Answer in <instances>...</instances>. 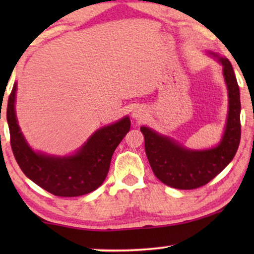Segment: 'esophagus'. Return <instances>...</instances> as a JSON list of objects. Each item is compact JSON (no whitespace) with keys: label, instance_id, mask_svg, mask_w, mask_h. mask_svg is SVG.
<instances>
[{"label":"esophagus","instance_id":"esophagus-1","mask_svg":"<svg viewBox=\"0 0 254 254\" xmlns=\"http://www.w3.org/2000/svg\"><path fill=\"white\" fill-rule=\"evenodd\" d=\"M133 116H134V118H136V119H138V120H141L142 118H144L143 111H142L141 109H136V110H135L134 113H133Z\"/></svg>","mask_w":254,"mask_h":254}]
</instances>
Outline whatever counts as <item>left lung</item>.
I'll use <instances>...</instances> for the list:
<instances>
[{
  "label": "left lung",
  "mask_w": 254,
  "mask_h": 254,
  "mask_svg": "<svg viewBox=\"0 0 254 254\" xmlns=\"http://www.w3.org/2000/svg\"><path fill=\"white\" fill-rule=\"evenodd\" d=\"M217 57V55H216ZM229 92V114L223 138L216 148L193 151L162 136L147 127H141L144 148L155 176L163 184L178 190H194L214 179L235 157L241 142V97L230 61L218 58Z\"/></svg>",
  "instance_id": "8db88e82"
}]
</instances>
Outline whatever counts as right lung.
I'll use <instances>...</instances> for the list:
<instances>
[{"label":"right lung","mask_w":254,"mask_h":254,"mask_svg":"<svg viewBox=\"0 0 254 254\" xmlns=\"http://www.w3.org/2000/svg\"><path fill=\"white\" fill-rule=\"evenodd\" d=\"M16 83L6 105L10 144L16 162L27 178L57 196H79L91 193L105 180L116 148L130 128L126 117L97 130L77 154L52 157L34 152L26 143L15 114Z\"/></svg>","instance_id":"obj_1"}]
</instances>
